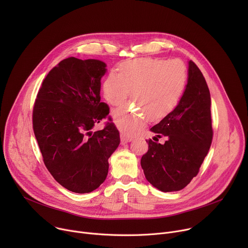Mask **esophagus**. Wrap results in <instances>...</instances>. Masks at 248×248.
Masks as SVG:
<instances>
[{"label":"esophagus","mask_w":248,"mask_h":248,"mask_svg":"<svg viewBox=\"0 0 248 248\" xmlns=\"http://www.w3.org/2000/svg\"><path fill=\"white\" fill-rule=\"evenodd\" d=\"M132 140V136L130 135H125V134H122L121 135V142L122 144H125L127 142H129V141Z\"/></svg>","instance_id":"1"}]
</instances>
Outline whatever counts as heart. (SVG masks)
Listing matches in <instances>:
<instances>
[{
    "label": "heart",
    "mask_w": 248,
    "mask_h": 248,
    "mask_svg": "<svg viewBox=\"0 0 248 248\" xmlns=\"http://www.w3.org/2000/svg\"><path fill=\"white\" fill-rule=\"evenodd\" d=\"M119 74L110 72L103 81L104 98L118 107L130 91L135 105L116 110L113 118L124 133H133L148 122L169 116L182 100L188 79L187 67L181 60L143 58L122 62Z\"/></svg>",
    "instance_id": "1"
}]
</instances>
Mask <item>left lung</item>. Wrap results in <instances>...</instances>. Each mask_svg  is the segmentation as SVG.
<instances>
[{"label": "left lung", "mask_w": 248, "mask_h": 248, "mask_svg": "<svg viewBox=\"0 0 248 248\" xmlns=\"http://www.w3.org/2000/svg\"><path fill=\"white\" fill-rule=\"evenodd\" d=\"M150 130L167 140L164 145L146 140L148 151L140 162L146 180L164 192L185 188L197 175L213 139L209 88L192 61L181 102Z\"/></svg>", "instance_id": "obj_1"}]
</instances>
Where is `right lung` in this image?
<instances>
[{"instance_id":"1","label":"right lung","mask_w":248,"mask_h":248,"mask_svg":"<svg viewBox=\"0 0 248 248\" xmlns=\"http://www.w3.org/2000/svg\"><path fill=\"white\" fill-rule=\"evenodd\" d=\"M105 73L101 61L64 59L44 78L33 106V131L43 162L62 186L76 193L91 192L104 183L108 159L121 141L111 120L92 132L110 113L100 102Z\"/></svg>"}]
</instances>
